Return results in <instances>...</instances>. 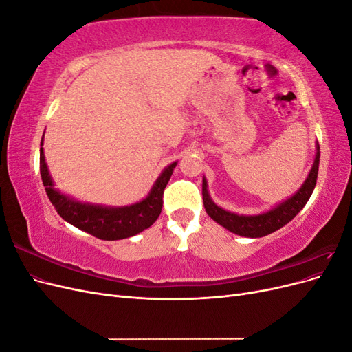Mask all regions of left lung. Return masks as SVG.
I'll list each match as a JSON object with an SVG mask.
<instances>
[{
    "instance_id": "8db88e82",
    "label": "left lung",
    "mask_w": 352,
    "mask_h": 352,
    "mask_svg": "<svg viewBox=\"0 0 352 352\" xmlns=\"http://www.w3.org/2000/svg\"><path fill=\"white\" fill-rule=\"evenodd\" d=\"M318 162H320V146L317 144V153L313 167L308 173L305 182L302 186L296 190L291 198L280 202L279 206L274 208L263 212L257 216H243L235 214V212L226 211L225 208L219 207L212 202L208 189H207V180L202 179V201H204V207L207 214L217 221L220 226L228 229L232 233H236L239 236L245 238H261L273 233L278 229L283 228L286 223H289L298 212H300L307 201L310 199L316 182H317V173H318Z\"/></svg>"
}]
</instances>
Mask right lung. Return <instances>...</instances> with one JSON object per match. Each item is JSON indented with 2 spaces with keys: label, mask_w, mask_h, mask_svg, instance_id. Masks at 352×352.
Returning <instances> with one entry per match:
<instances>
[{
  "label": "right lung",
  "mask_w": 352,
  "mask_h": 352,
  "mask_svg": "<svg viewBox=\"0 0 352 352\" xmlns=\"http://www.w3.org/2000/svg\"><path fill=\"white\" fill-rule=\"evenodd\" d=\"M44 136L41 140L39 150V168L42 184L45 186V192L56 207L58 214L78 229L91 233L92 236L104 241H117L131 238L150 228L158 219L163 208L164 188L177 162L167 166L163 173L158 176L153 185L150 194L142 201L132 206L124 207H104L97 204H88L73 199L54 188V182L50 176L48 167L44 155Z\"/></svg>",
  "instance_id": "add662e5"
}]
</instances>
